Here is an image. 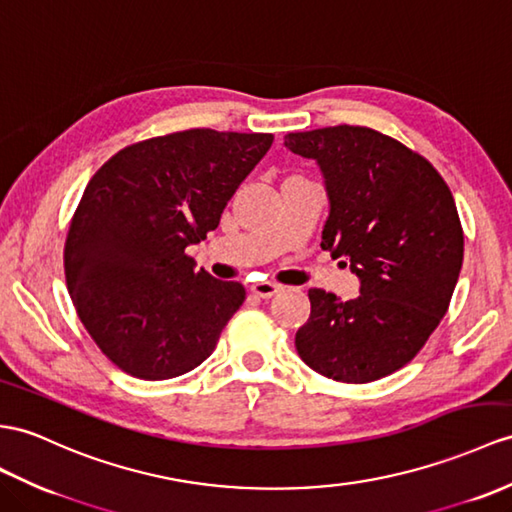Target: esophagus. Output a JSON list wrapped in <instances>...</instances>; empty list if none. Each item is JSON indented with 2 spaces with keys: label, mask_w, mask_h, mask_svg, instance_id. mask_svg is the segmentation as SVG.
I'll list each match as a JSON object with an SVG mask.
<instances>
[{
  "label": "esophagus",
  "mask_w": 512,
  "mask_h": 512,
  "mask_svg": "<svg viewBox=\"0 0 512 512\" xmlns=\"http://www.w3.org/2000/svg\"><path fill=\"white\" fill-rule=\"evenodd\" d=\"M280 291H282V286L276 284V282H256V284H252V293L260 299H269Z\"/></svg>",
  "instance_id": "1"
}]
</instances>
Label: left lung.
Here are the masks:
<instances>
[{
    "instance_id": "8db88e82",
    "label": "left lung",
    "mask_w": 512,
    "mask_h": 512,
    "mask_svg": "<svg viewBox=\"0 0 512 512\" xmlns=\"http://www.w3.org/2000/svg\"><path fill=\"white\" fill-rule=\"evenodd\" d=\"M284 145L319 165L330 199L321 247L360 280L347 302L308 291L297 354L336 382L380 380L417 356L450 306L465 252L450 186L413 149L363 126L291 132Z\"/></svg>"
}]
</instances>
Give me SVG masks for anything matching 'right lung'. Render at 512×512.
<instances>
[{"label": "right lung", "mask_w": 512, "mask_h": 512, "mask_svg": "<svg viewBox=\"0 0 512 512\" xmlns=\"http://www.w3.org/2000/svg\"><path fill=\"white\" fill-rule=\"evenodd\" d=\"M271 143L260 132H173L123 147L86 184L65 241L67 289L121 371L169 380L213 354L245 289L195 271L184 249L219 226Z\"/></svg>", "instance_id": "obj_1"}]
</instances>
